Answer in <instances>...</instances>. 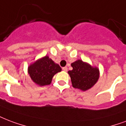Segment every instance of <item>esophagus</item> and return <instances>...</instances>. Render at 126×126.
<instances>
[{
  "mask_svg": "<svg viewBox=\"0 0 126 126\" xmlns=\"http://www.w3.org/2000/svg\"><path fill=\"white\" fill-rule=\"evenodd\" d=\"M62 69H63L64 71H67V67H63V68H62Z\"/></svg>",
  "mask_w": 126,
  "mask_h": 126,
  "instance_id": "34e87169",
  "label": "esophagus"
}]
</instances>
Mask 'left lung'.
I'll return each instance as SVG.
<instances>
[{"label": "left lung", "mask_w": 126, "mask_h": 126, "mask_svg": "<svg viewBox=\"0 0 126 126\" xmlns=\"http://www.w3.org/2000/svg\"><path fill=\"white\" fill-rule=\"evenodd\" d=\"M73 69L68 73L72 85L75 89L86 91L94 85L100 77L99 69L91 66L89 63L78 59L71 63Z\"/></svg>", "instance_id": "8db88e82"}]
</instances>
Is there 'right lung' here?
Here are the masks:
<instances>
[{
  "label": "right lung",
  "instance_id": "add662e5",
  "mask_svg": "<svg viewBox=\"0 0 126 126\" xmlns=\"http://www.w3.org/2000/svg\"><path fill=\"white\" fill-rule=\"evenodd\" d=\"M61 71V68L46 55L31 63L28 67V72L34 83L42 86L50 84L53 76Z\"/></svg>",
  "mask_w": 126,
  "mask_h": 126
}]
</instances>
